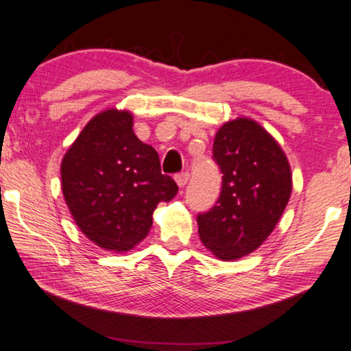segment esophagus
I'll list each match as a JSON object with an SVG mask.
<instances>
[{
	"mask_svg": "<svg viewBox=\"0 0 351 351\" xmlns=\"http://www.w3.org/2000/svg\"><path fill=\"white\" fill-rule=\"evenodd\" d=\"M175 181L180 187H184L187 184V181H189V173H178L175 176Z\"/></svg>",
	"mask_w": 351,
	"mask_h": 351,
	"instance_id": "1",
	"label": "esophagus"
}]
</instances>
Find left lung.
<instances>
[{
	"label": "left lung",
	"instance_id": "8db88e82",
	"mask_svg": "<svg viewBox=\"0 0 351 351\" xmlns=\"http://www.w3.org/2000/svg\"><path fill=\"white\" fill-rule=\"evenodd\" d=\"M213 159L223 173L216 205L197 216L202 243L221 261L253 253L272 234L288 205L293 176L274 136L248 117L219 128Z\"/></svg>",
	"mask_w": 351,
	"mask_h": 351
}]
</instances>
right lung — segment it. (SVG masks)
I'll use <instances>...</instances> for the list:
<instances>
[{
	"label": "right lung",
	"instance_id": "obj_1",
	"mask_svg": "<svg viewBox=\"0 0 351 351\" xmlns=\"http://www.w3.org/2000/svg\"><path fill=\"white\" fill-rule=\"evenodd\" d=\"M133 116L116 108L92 117L62 160V191L73 219L105 250L128 251L145 239L159 202L178 192L159 154L133 133Z\"/></svg>",
	"mask_w": 351,
	"mask_h": 351
}]
</instances>
